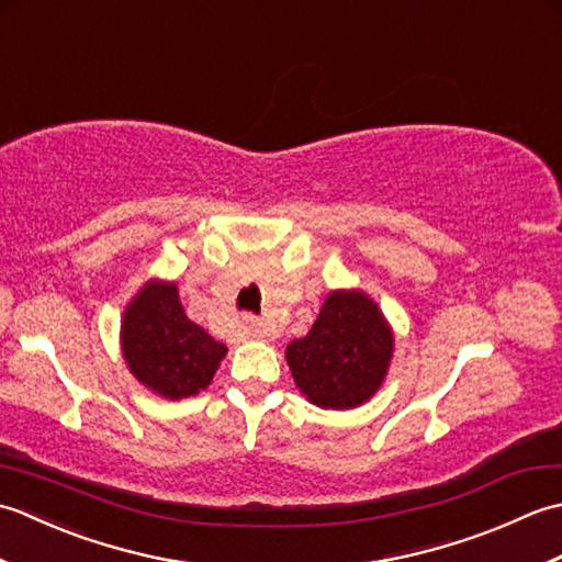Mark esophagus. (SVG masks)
<instances>
[{"mask_svg": "<svg viewBox=\"0 0 562 562\" xmlns=\"http://www.w3.org/2000/svg\"><path fill=\"white\" fill-rule=\"evenodd\" d=\"M241 330H244L246 338H266V333H268L266 326H262V321L254 318V316H246L244 318Z\"/></svg>", "mask_w": 562, "mask_h": 562, "instance_id": "1", "label": "esophagus"}]
</instances>
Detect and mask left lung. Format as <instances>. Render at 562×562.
Returning <instances> with one entry per match:
<instances>
[{
  "instance_id": "8db88e82",
  "label": "left lung",
  "mask_w": 562,
  "mask_h": 562,
  "mask_svg": "<svg viewBox=\"0 0 562 562\" xmlns=\"http://www.w3.org/2000/svg\"><path fill=\"white\" fill-rule=\"evenodd\" d=\"M391 352L393 333L376 302L362 290H336L312 330L288 345V364L294 384L314 405L348 411L379 391Z\"/></svg>"
}]
</instances>
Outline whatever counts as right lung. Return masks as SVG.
Instances as JSON below:
<instances>
[{
    "instance_id": "add662e5",
    "label": "right lung",
    "mask_w": 562,
    "mask_h": 562,
    "mask_svg": "<svg viewBox=\"0 0 562 562\" xmlns=\"http://www.w3.org/2000/svg\"><path fill=\"white\" fill-rule=\"evenodd\" d=\"M121 342L139 384L171 401L207 389L226 355V345L186 316L176 282L161 280L147 282L127 304Z\"/></svg>"
}]
</instances>
